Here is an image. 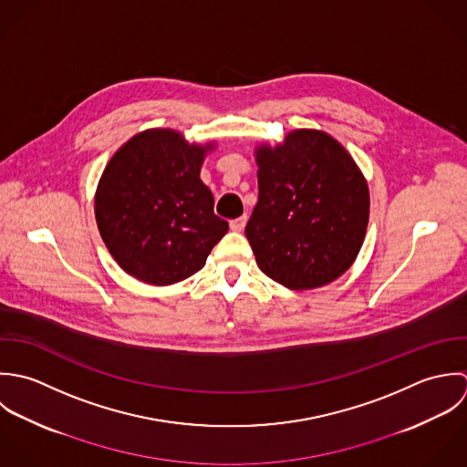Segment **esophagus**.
<instances>
[{"instance_id":"obj_1","label":"esophagus","mask_w":467,"mask_h":467,"mask_svg":"<svg viewBox=\"0 0 467 467\" xmlns=\"http://www.w3.org/2000/svg\"><path fill=\"white\" fill-rule=\"evenodd\" d=\"M245 223H247V216L244 214V216H240V218H234V220H231V229L234 231V233H242L244 229H245Z\"/></svg>"}]
</instances>
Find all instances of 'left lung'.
<instances>
[{
    "mask_svg": "<svg viewBox=\"0 0 467 467\" xmlns=\"http://www.w3.org/2000/svg\"><path fill=\"white\" fill-rule=\"evenodd\" d=\"M258 203L245 236L264 275L292 290L337 280L365 242L370 192L348 151L319 130L256 148Z\"/></svg>",
    "mask_w": 467,
    "mask_h": 467,
    "instance_id": "left-lung-1",
    "label": "left lung"
}]
</instances>
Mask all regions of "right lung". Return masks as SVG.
Here are the masks:
<instances>
[{"label":"right lung","instance_id":"obj_1","mask_svg":"<svg viewBox=\"0 0 467 467\" xmlns=\"http://www.w3.org/2000/svg\"><path fill=\"white\" fill-rule=\"evenodd\" d=\"M213 148L155 128L131 137L109 159L95 191V220L124 273L150 285H173L205 265L229 231L200 181Z\"/></svg>","mask_w":467,"mask_h":467}]
</instances>
